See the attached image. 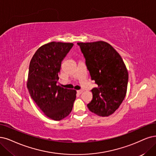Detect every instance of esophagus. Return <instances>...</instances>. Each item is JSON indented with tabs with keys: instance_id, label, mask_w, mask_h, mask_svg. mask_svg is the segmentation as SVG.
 <instances>
[{
	"instance_id": "obj_1",
	"label": "esophagus",
	"mask_w": 156,
	"mask_h": 156,
	"mask_svg": "<svg viewBox=\"0 0 156 156\" xmlns=\"http://www.w3.org/2000/svg\"><path fill=\"white\" fill-rule=\"evenodd\" d=\"M77 93L79 94H81L83 93V90H77Z\"/></svg>"
}]
</instances>
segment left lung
Masks as SVG:
<instances>
[{
    "mask_svg": "<svg viewBox=\"0 0 156 156\" xmlns=\"http://www.w3.org/2000/svg\"><path fill=\"white\" fill-rule=\"evenodd\" d=\"M85 58L91 80L97 87L91 90L89 111L108 116L122 104L126 96L129 74L125 63L112 46L103 41L77 43Z\"/></svg>",
    "mask_w": 156,
    "mask_h": 156,
    "instance_id": "8db88e82",
    "label": "left lung"
}]
</instances>
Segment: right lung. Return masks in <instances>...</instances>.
Listing matches in <instances>:
<instances>
[{
  "instance_id": "1",
  "label": "right lung",
  "mask_w": 156,
  "mask_h": 156,
  "mask_svg": "<svg viewBox=\"0 0 156 156\" xmlns=\"http://www.w3.org/2000/svg\"><path fill=\"white\" fill-rule=\"evenodd\" d=\"M73 43L51 42L34 54L29 67L27 87L31 98L48 118L60 121L71 113L76 91L57 85L61 63Z\"/></svg>"
}]
</instances>
